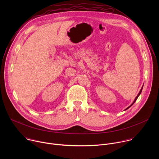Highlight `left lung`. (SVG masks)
<instances>
[{"label":"left lung","instance_id":"8db88e82","mask_svg":"<svg viewBox=\"0 0 159 159\" xmlns=\"http://www.w3.org/2000/svg\"><path fill=\"white\" fill-rule=\"evenodd\" d=\"M142 89H143V87H142V89H141V90H140V93H139V94H138V95H137V97H136V98H135V99H134V101H133V103H132V104H131V105H130V106H129V107H127V108H126V109H125V110H126V109H128V108H129V107H131V106H132V105H133V104H134V102H135V101H137V99H138V98H139V96H140V94H141V93H142Z\"/></svg>","mask_w":159,"mask_h":159}]
</instances>
